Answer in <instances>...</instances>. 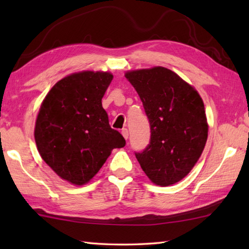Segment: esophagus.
<instances>
[{
  "instance_id": "obj_1",
  "label": "esophagus",
  "mask_w": 249,
  "mask_h": 249,
  "mask_svg": "<svg viewBox=\"0 0 249 249\" xmlns=\"http://www.w3.org/2000/svg\"><path fill=\"white\" fill-rule=\"evenodd\" d=\"M121 133H122V135H123V137L126 140L128 139V130H127V128H123V129H122Z\"/></svg>"
}]
</instances>
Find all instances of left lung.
Instances as JSON below:
<instances>
[{
    "mask_svg": "<svg viewBox=\"0 0 249 249\" xmlns=\"http://www.w3.org/2000/svg\"><path fill=\"white\" fill-rule=\"evenodd\" d=\"M125 77L138 93L151 127L150 143L135 153L136 158L154 184H176L194 168L208 139L202 98L161 66L127 71Z\"/></svg>",
    "mask_w": 249,
    "mask_h": 249,
    "instance_id": "8db88e82",
    "label": "left lung"
}]
</instances>
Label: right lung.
<instances>
[{
  "mask_svg": "<svg viewBox=\"0 0 249 249\" xmlns=\"http://www.w3.org/2000/svg\"><path fill=\"white\" fill-rule=\"evenodd\" d=\"M113 76L75 72L56 82L40 106L35 142L41 158L73 185L88 183L125 139L109 125L102 98Z\"/></svg>",
  "mask_w": 249,
  "mask_h": 249,
  "instance_id": "right-lung-1",
  "label": "right lung"
}]
</instances>
